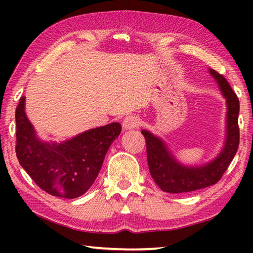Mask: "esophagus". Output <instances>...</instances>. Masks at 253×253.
Returning <instances> with one entry per match:
<instances>
[{
    "mask_svg": "<svg viewBox=\"0 0 253 253\" xmlns=\"http://www.w3.org/2000/svg\"><path fill=\"white\" fill-rule=\"evenodd\" d=\"M140 118L136 115H128L123 121V128L124 129H132V128H137L140 126Z\"/></svg>",
    "mask_w": 253,
    "mask_h": 253,
    "instance_id": "34e87169",
    "label": "esophagus"
}]
</instances>
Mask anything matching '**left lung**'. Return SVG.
Returning <instances> with one entry per match:
<instances>
[{"instance_id": "obj_1", "label": "left lung", "mask_w": 253, "mask_h": 253, "mask_svg": "<svg viewBox=\"0 0 253 253\" xmlns=\"http://www.w3.org/2000/svg\"><path fill=\"white\" fill-rule=\"evenodd\" d=\"M210 74L219 84L222 95L226 99V139L221 153L213 161L201 166H184L175 160L169 147L152 132L142 130L146 139L149 172L162 191L168 193H185L211 186L221 179L228 169L239 147L238 125L240 104L235 92L223 76L210 69Z\"/></svg>"}]
</instances>
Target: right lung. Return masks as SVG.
<instances>
[{
    "mask_svg": "<svg viewBox=\"0 0 253 253\" xmlns=\"http://www.w3.org/2000/svg\"><path fill=\"white\" fill-rule=\"evenodd\" d=\"M24 101L25 97H21L15 110L20 165L46 193L63 199L84 194L97 178L111 143L121 134V124L92 128L59 144L42 142L25 115Z\"/></svg>",
    "mask_w": 253,
    "mask_h": 253,
    "instance_id": "add662e5",
    "label": "right lung"
}]
</instances>
